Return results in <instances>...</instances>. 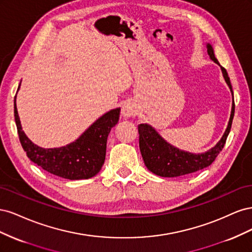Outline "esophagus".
<instances>
[{
	"label": "esophagus",
	"mask_w": 252,
	"mask_h": 252,
	"mask_svg": "<svg viewBox=\"0 0 252 252\" xmlns=\"http://www.w3.org/2000/svg\"><path fill=\"white\" fill-rule=\"evenodd\" d=\"M138 110H136L135 105L132 102H127L122 107V116L124 118H131L134 117Z\"/></svg>",
	"instance_id": "34e87169"
}]
</instances>
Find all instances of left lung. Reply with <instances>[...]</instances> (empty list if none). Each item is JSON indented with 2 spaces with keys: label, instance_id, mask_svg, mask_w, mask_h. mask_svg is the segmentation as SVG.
I'll return each mask as SVG.
<instances>
[{
  "label": "left lung",
  "instance_id": "obj_1",
  "mask_svg": "<svg viewBox=\"0 0 252 252\" xmlns=\"http://www.w3.org/2000/svg\"><path fill=\"white\" fill-rule=\"evenodd\" d=\"M207 52L210 59L213 62L217 63L223 72V77L229 86L231 94L233 95L232 86L230 79L224 67L220 65L217 60L213 48L210 44H207ZM234 116V101L232 102V108L229 122L226 130L218 144L204 154H190L187 151H183L177 147L172 146L167 143L161 135H159L154 127L148 124H140L139 134H140V150L143 157L144 163L147 168L157 175L165 178H174L180 175H185L188 173H192L199 171L201 169L208 167L213 161H215L218 155L224 148L227 136L230 132V128L232 124V120Z\"/></svg>",
  "mask_w": 252,
  "mask_h": 252
}]
</instances>
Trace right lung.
Wrapping results in <instances>:
<instances>
[{
	"label": "right lung",
	"mask_w": 252,
	"mask_h": 252,
	"mask_svg": "<svg viewBox=\"0 0 252 252\" xmlns=\"http://www.w3.org/2000/svg\"><path fill=\"white\" fill-rule=\"evenodd\" d=\"M16 97L17 95L14 96V120L20 142L23 149L26 151L27 157L34 164L49 173L68 180L89 179L98 173L105 161L108 134L111 128L118 124L120 119V108L106 112L78 140L66 146L42 148L30 141L22 130Z\"/></svg>",
	"instance_id": "obj_1"
}]
</instances>
